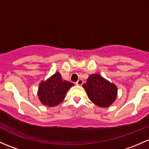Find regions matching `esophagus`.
<instances>
[{
    "instance_id": "obj_1",
    "label": "esophagus",
    "mask_w": 149,
    "mask_h": 149,
    "mask_svg": "<svg viewBox=\"0 0 149 149\" xmlns=\"http://www.w3.org/2000/svg\"><path fill=\"white\" fill-rule=\"evenodd\" d=\"M83 84H84V81H83L82 79H79V80H78L77 82L76 83V85H78V86H81V85H82Z\"/></svg>"
}]
</instances>
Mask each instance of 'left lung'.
Segmentation results:
<instances>
[{"label":"left lung","mask_w":149,"mask_h":149,"mask_svg":"<svg viewBox=\"0 0 149 149\" xmlns=\"http://www.w3.org/2000/svg\"><path fill=\"white\" fill-rule=\"evenodd\" d=\"M83 87L89 99L100 107H108L116 98V86L98 74L91 75L86 84H83Z\"/></svg>","instance_id":"8db88e82"}]
</instances>
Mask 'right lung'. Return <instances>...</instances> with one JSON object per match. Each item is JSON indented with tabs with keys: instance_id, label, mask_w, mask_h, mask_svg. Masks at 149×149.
Here are the masks:
<instances>
[{
	"instance_id": "1",
	"label": "right lung",
	"mask_w": 149,
	"mask_h": 149,
	"mask_svg": "<svg viewBox=\"0 0 149 149\" xmlns=\"http://www.w3.org/2000/svg\"><path fill=\"white\" fill-rule=\"evenodd\" d=\"M73 84L63 81L61 75L56 73L46 81L39 85V99L43 104L48 106H56L63 101L65 95Z\"/></svg>"
}]
</instances>
